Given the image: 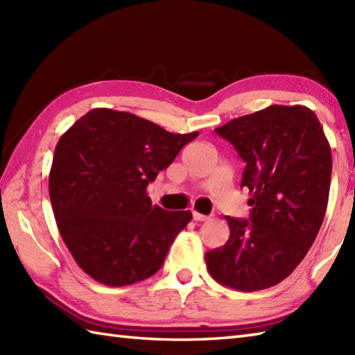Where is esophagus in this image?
<instances>
[{
	"mask_svg": "<svg viewBox=\"0 0 355 355\" xmlns=\"http://www.w3.org/2000/svg\"><path fill=\"white\" fill-rule=\"evenodd\" d=\"M192 215H193V220L195 221H207V220H210L209 216H206V215H201V214H198L197 210H193L192 212Z\"/></svg>",
	"mask_w": 355,
	"mask_h": 355,
	"instance_id": "1",
	"label": "esophagus"
}]
</instances>
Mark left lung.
I'll return each instance as SVG.
<instances>
[{
  "mask_svg": "<svg viewBox=\"0 0 355 355\" xmlns=\"http://www.w3.org/2000/svg\"><path fill=\"white\" fill-rule=\"evenodd\" d=\"M215 132L245 162L241 187L252 193V214L225 216L230 236L206 253L207 270L239 291L270 288L293 273L320 230L333 169L329 143L302 105H271Z\"/></svg>",
  "mask_w": 355,
  "mask_h": 355,
  "instance_id": "left-lung-1",
  "label": "left lung"
}]
</instances>
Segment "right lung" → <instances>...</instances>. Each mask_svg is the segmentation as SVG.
<instances>
[{"instance_id": "obj_1", "label": "right lung", "mask_w": 355, "mask_h": 355, "mask_svg": "<svg viewBox=\"0 0 355 355\" xmlns=\"http://www.w3.org/2000/svg\"><path fill=\"white\" fill-rule=\"evenodd\" d=\"M197 137L96 108L59 139L49 178L53 214L74 261L94 281L131 285L163 266L192 214L154 206L146 187Z\"/></svg>"}]
</instances>
